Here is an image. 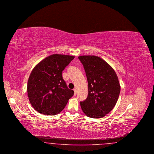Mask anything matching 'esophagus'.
Wrapping results in <instances>:
<instances>
[{"instance_id": "obj_1", "label": "esophagus", "mask_w": 154, "mask_h": 154, "mask_svg": "<svg viewBox=\"0 0 154 154\" xmlns=\"http://www.w3.org/2000/svg\"><path fill=\"white\" fill-rule=\"evenodd\" d=\"M74 95L75 96L76 94H77V91H76V89H74Z\"/></svg>"}]
</instances>
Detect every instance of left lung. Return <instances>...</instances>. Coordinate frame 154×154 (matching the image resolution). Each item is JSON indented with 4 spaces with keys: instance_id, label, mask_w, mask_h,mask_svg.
<instances>
[{
    "instance_id": "left-lung-1",
    "label": "left lung",
    "mask_w": 154,
    "mask_h": 154,
    "mask_svg": "<svg viewBox=\"0 0 154 154\" xmlns=\"http://www.w3.org/2000/svg\"><path fill=\"white\" fill-rule=\"evenodd\" d=\"M88 87L87 99L80 102L83 112L89 118H103L115 107L120 92L118 76L104 60L95 56L79 57Z\"/></svg>"
}]
</instances>
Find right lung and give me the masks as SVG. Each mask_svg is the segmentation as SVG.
<instances>
[{"label": "right lung", "mask_w": 154, "mask_h": 154, "mask_svg": "<svg viewBox=\"0 0 154 154\" xmlns=\"http://www.w3.org/2000/svg\"><path fill=\"white\" fill-rule=\"evenodd\" d=\"M74 58V56L52 54L32 70L28 80V97L32 106L39 113H59L73 96L74 91L68 88L62 72Z\"/></svg>", "instance_id": "right-lung-1"}]
</instances>
